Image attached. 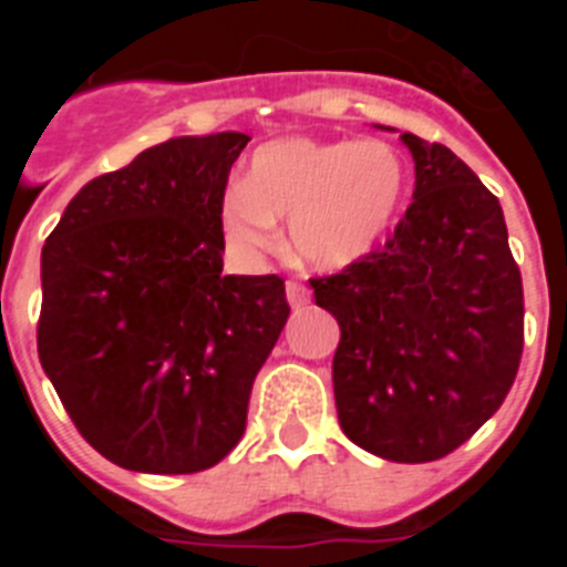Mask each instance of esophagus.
Here are the masks:
<instances>
[{"label":"esophagus","instance_id":"1","mask_svg":"<svg viewBox=\"0 0 567 567\" xmlns=\"http://www.w3.org/2000/svg\"><path fill=\"white\" fill-rule=\"evenodd\" d=\"M287 300H289V307H292V309H303L309 303V289L303 287V284H298V280H289V284H287Z\"/></svg>","mask_w":567,"mask_h":567}]
</instances>
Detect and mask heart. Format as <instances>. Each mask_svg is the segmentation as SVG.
I'll return each instance as SVG.
<instances>
[{
	"label": "heart",
	"instance_id": "obj_1",
	"mask_svg": "<svg viewBox=\"0 0 567 567\" xmlns=\"http://www.w3.org/2000/svg\"><path fill=\"white\" fill-rule=\"evenodd\" d=\"M409 169L392 144L275 138L249 158L247 178L224 189L218 218L240 258L278 247L289 224V252L315 272H340L372 255L398 221Z\"/></svg>",
	"mask_w": 567,
	"mask_h": 567
}]
</instances>
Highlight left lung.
I'll use <instances>...</instances> for the list:
<instances>
[{
  "label": "left lung",
  "mask_w": 567,
  "mask_h": 567,
  "mask_svg": "<svg viewBox=\"0 0 567 567\" xmlns=\"http://www.w3.org/2000/svg\"><path fill=\"white\" fill-rule=\"evenodd\" d=\"M400 142L414 158L412 207L385 249L312 289L340 327L332 383L346 437L392 463H432L517 378L523 280L503 207L468 164L414 133Z\"/></svg>",
  "instance_id": "1"
}]
</instances>
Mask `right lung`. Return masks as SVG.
I'll return each mask as SVG.
<instances>
[{
  "mask_svg": "<svg viewBox=\"0 0 567 567\" xmlns=\"http://www.w3.org/2000/svg\"><path fill=\"white\" fill-rule=\"evenodd\" d=\"M249 135H178L84 184L42 247L39 360L82 437L144 474L213 468L289 318L278 275H221Z\"/></svg>",
  "mask_w": 567,
  "mask_h": 567,
  "instance_id": "add662e5",
  "label": "right lung"
}]
</instances>
